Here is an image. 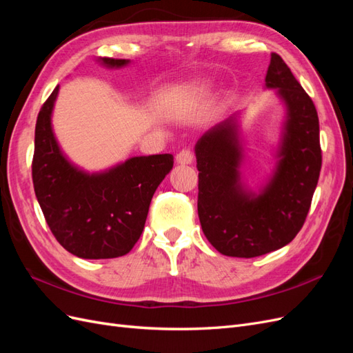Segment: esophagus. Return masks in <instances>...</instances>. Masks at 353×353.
<instances>
[{"label": "esophagus", "mask_w": 353, "mask_h": 353, "mask_svg": "<svg viewBox=\"0 0 353 353\" xmlns=\"http://www.w3.org/2000/svg\"><path fill=\"white\" fill-rule=\"evenodd\" d=\"M193 160H194V154L190 150H181L176 154V162L181 165H190V163H193Z\"/></svg>", "instance_id": "esophagus-1"}]
</instances>
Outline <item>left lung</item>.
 <instances>
[{
	"label": "left lung",
	"instance_id": "obj_1",
	"mask_svg": "<svg viewBox=\"0 0 353 353\" xmlns=\"http://www.w3.org/2000/svg\"><path fill=\"white\" fill-rule=\"evenodd\" d=\"M265 82L279 88L287 122L279 166L259 196L248 194L240 184L241 150L234 117L213 126L196 144L201 230L219 253L234 258L279 250L297 236L323 163L315 104L276 52H271Z\"/></svg>",
	"mask_w": 353,
	"mask_h": 353
}]
</instances>
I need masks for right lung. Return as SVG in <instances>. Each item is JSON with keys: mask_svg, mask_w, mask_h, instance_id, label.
Instances as JSON below:
<instances>
[{"mask_svg": "<svg viewBox=\"0 0 353 353\" xmlns=\"http://www.w3.org/2000/svg\"><path fill=\"white\" fill-rule=\"evenodd\" d=\"M125 66V59H100ZM59 87L42 104L35 126L32 181L44 218L56 240L82 259H112L130 252L140 239L156 188L174 166L172 154L140 156L88 175L61 154L51 130Z\"/></svg>", "mask_w": 353, "mask_h": 353, "instance_id": "obj_1", "label": "right lung"}]
</instances>
